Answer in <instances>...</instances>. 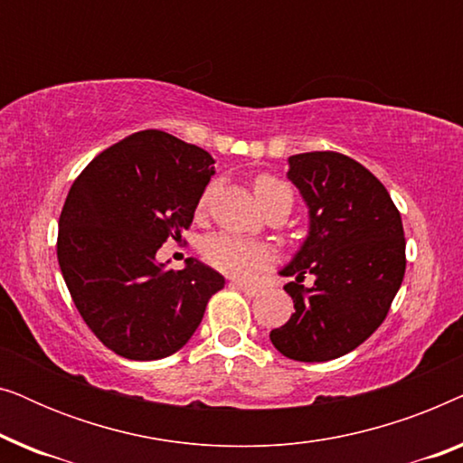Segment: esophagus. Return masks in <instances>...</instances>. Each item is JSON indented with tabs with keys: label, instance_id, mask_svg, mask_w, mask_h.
Wrapping results in <instances>:
<instances>
[{
	"label": "esophagus",
	"instance_id": "1",
	"mask_svg": "<svg viewBox=\"0 0 463 463\" xmlns=\"http://www.w3.org/2000/svg\"><path fill=\"white\" fill-rule=\"evenodd\" d=\"M232 287H233V288H240L244 295H249V297H257L259 293H261V288L252 287V284H246V282H242V280H232Z\"/></svg>",
	"mask_w": 463,
	"mask_h": 463
}]
</instances>
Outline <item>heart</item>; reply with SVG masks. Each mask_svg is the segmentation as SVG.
<instances>
[{
    "instance_id": "b5f03b06",
    "label": "heart",
    "mask_w": 463,
    "mask_h": 463,
    "mask_svg": "<svg viewBox=\"0 0 463 463\" xmlns=\"http://www.w3.org/2000/svg\"><path fill=\"white\" fill-rule=\"evenodd\" d=\"M213 185H208L204 189L200 198V208H204L208 204L213 195ZM280 189H288L284 183L271 179V176H259L255 183V194L257 200L265 198V195L280 192ZM202 257L206 259L213 268H217L219 271L230 276H250L252 271H257L263 265H268L271 261V250L268 246L252 242V240L233 236V233H214L202 244Z\"/></svg>"
}]
</instances>
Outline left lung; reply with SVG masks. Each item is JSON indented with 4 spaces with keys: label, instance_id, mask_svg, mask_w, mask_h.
Here are the masks:
<instances>
[{
    "label": "left lung",
    "instance_id": "1",
    "mask_svg": "<svg viewBox=\"0 0 463 463\" xmlns=\"http://www.w3.org/2000/svg\"><path fill=\"white\" fill-rule=\"evenodd\" d=\"M287 179L307 208V236L280 276L295 314L269 339L290 360L344 356L382 325L404 278L401 213L373 173L335 151L288 157ZM315 276L312 288L300 282Z\"/></svg>",
    "mask_w": 463,
    "mask_h": 463
}]
</instances>
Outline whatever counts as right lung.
Instances as JSON below:
<instances>
[{
    "instance_id": "obj_1",
    "label": "right lung",
    "mask_w": 463,
    "mask_h": 463,
    "mask_svg": "<svg viewBox=\"0 0 463 463\" xmlns=\"http://www.w3.org/2000/svg\"><path fill=\"white\" fill-rule=\"evenodd\" d=\"M214 175L213 156L162 130H141L94 157L73 181L59 221V265L75 307L119 356L160 360L200 326L225 278L189 257L157 261L181 240Z\"/></svg>"
}]
</instances>
